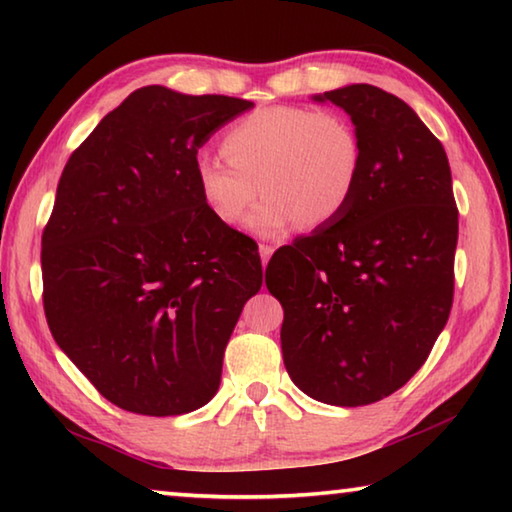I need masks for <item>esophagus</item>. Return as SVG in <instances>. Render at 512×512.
I'll return each instance as SVG.
<instances>
[{"instance_id": "1", "label": "esophagus", "mask_w": 512, "mask_h": 512, "mask_svg": "<svg viewBox=\"0 0 512 512\" xmlns=\"http://www.w3.org/2000/svg\"><path fill=\"white\" fill-rule=\"evenodd\" d=\"M273 246H268V244H262L259 246V257H262V264L266 266L268 264V259H271V255H273Z\"/></svg>"}]
</instances>
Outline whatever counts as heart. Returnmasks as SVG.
I'll return each instance as SVG.
<instances>
[{
  "mask_svg": "<svg viewBox=\"0 0 512 512\" xmlns=\"http://www.w3.org/2000/svg\"><path fill=\"white\" fill-rule=\"evenodd\" d=\"M221 153L225 162L210 155L196 162L203 203L232 228L266 194L248 221L262 237H280L300 221L314 230L341 219L363 176V142L352 121L302 106L248 112L223 133Z\"/></svg>",
  "mask_w": 512,
  "mask_h": 512,
  "instance_id": "obj_1",
  "label": "heart"
}]
</instances>
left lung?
<instances>
[{
    "mask_svg": "<svg viewBox=\"0 0 512 512\" xmlns=\"http://www.w3.org/2000/svg\"><path fill=\"white\" fill-rule=\"evenodd\" d=\"M348 112L363 142L359 192L341 219L280 248L284 366L318 402L363 406L427 361L452 311L458 210L447 153L411 106L368 83L314 97Z\"/></svg>",
    "mask_w": 512,
    "mask_h": 512,
    "instance_id": "1",
    "label": "left lung"
}]
</instances>
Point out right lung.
<instances>
[{"instance_id":"obj_1","label":"right lung","mask_w":512,"mask_h":512,"mask_svg":"<svg viewBox=\"0 0 512 512\" xmlns=\"http://www.w3.org/2000/svg\"><path fill=\"white\" fill-rule=\"evenodd\" d=\"M253 106L146 85L65 164L42 232V305L58 348L119 409L183 415L219 391L262 259L205 207L196 155Z\"/></svg>"}]
</instances>
